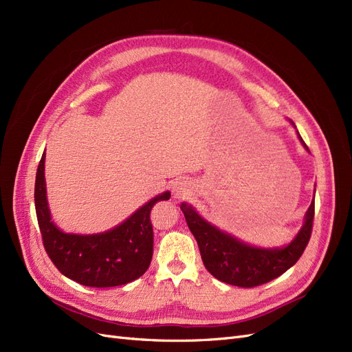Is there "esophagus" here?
I'll return each instance as SVG.
<instances>
[{
    "instance_id": "34e87169",
    "label": "esophagus",
    "mask_w": 352,
    "mask_h": 352,
    "mask_svg": "<svg viewBox=\"0 0 352 352\" xmlns=\"http://www.w3.org/2000/svg\"><path fill=\"white\" fill-rule=\"evenodd\" d=\"M190 186H189V184L186 180H177V182H175V185H173V193H175V197L176 198H185L188 193H189V189Z\"/></svg>"
}]
</instances>
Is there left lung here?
I'll use <instances>...</instances> for the list:
<instances>
[{
	"instance_id": "8db88e82",
	"label": "left lung",
	"mask_w": 352,
	"mask_h": 352,
	"mask_svg": "<svg viewBox=\"0 0 352 352\" xmlns=\"http://www.w3.org/2000/svg\"><path fill=\"white\" fill-rule=\"evenodd\" d=\"M298 138L307 148L300 134ZM180 210L185 214L193 237L197 239L202 262L208 272L226 284L252 288L275 280L300 259L311 236L314 201L310 204L305 224L296 239L281 249L249 246L205 221L190 205L184 202Z\"/></svg>"
}]
</instances>
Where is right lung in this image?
<instances>
[{"instance_id": "obj_1", "label": "right lung", "mask_w": 352, "mask_h": 352, "mask_svg": "<svg viewBox=\"0 0 352 352\" xmlns=\"http://www.w3.org/2000/svg\"><path fill=\"white\" fill-rule=\"evenodd\" d=\"M167 199H170V192L157 195L109 232L68 234L51 221L46 201L45 153L36 173L34 205L43 248L60 274L86 287L124 285L148 270L153 258L150 214L157 202Z\"/></svg>"}]
</instances>
